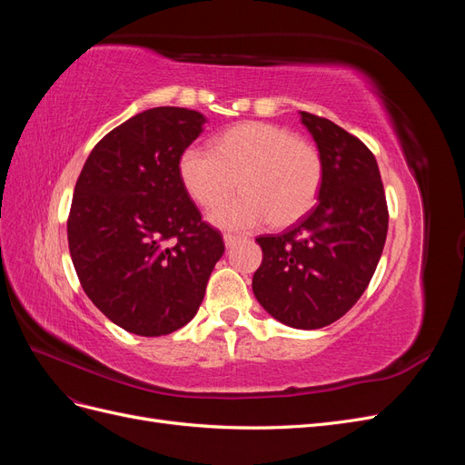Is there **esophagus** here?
Masks as SVG:
<instances>
[{
  "mask_svg": "<svg viewBox=\"0 0 465 465\" xmlns=\"http://www.w3.org/2000/svg\"><path fill=\"white\" fill-rule=\"evenodd\" d=\"M223 241H224V246H227V248H232L238 241H241V238L234 236V234H224V236H223Z\"/></svg>",
  "mask_w": 465,
  "mask_h": 465,
  "instance_id": "1",
  "label": "esophagus"
}]
</instances>
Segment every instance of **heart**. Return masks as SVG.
<instances>
[{
  "instance_id": "b5f03b06",
  "label": "heart",
  "mask_w": 465,
  "mask_h": 465,
  "mask_svg": "<svg viewBox=\"0 0 465 465\" xmlns=\"http://www.w3.org/2000/svg\"><path fill=\"white\" fill-rule=\"evenodd\" d=\"M182 186L200 205H215L235 187L243 193L209 211L217 229L244 232L270 221L289 227L316 203L323 178L314 145L270 122H242L223 132L213 149L192 145L180 154Z\"/></svg>"
}]
</instances>
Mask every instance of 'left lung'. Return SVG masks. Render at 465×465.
I'll use <instances>...</instances> for the list:
<instances>
[{
    "label": "left lung",
    "instance_id": "obj_1",
    "mask_svg": "<svg viewBox=\"0 0 465 465\" xmlns=\"http://www.w3.org/2000/svg\"><path fill=\"white\" fill-rule=\"evenodd\" d=\"M323 164L318 203L283 234L260 236L252 279L277 322L318 330L340 320L371 283L388 232V207L374 154L331 120L301 112Z\"/></svg>",
    "mask_w": 465,
    "mask_h": 465
}]
</instances>
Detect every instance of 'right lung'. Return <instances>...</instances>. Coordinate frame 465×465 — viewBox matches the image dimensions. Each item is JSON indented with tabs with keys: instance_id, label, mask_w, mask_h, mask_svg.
<instances>
[{
	"instance_id": "right-lung-1",
	"label": "right lung",
	"mask_w": 465,
	"mask_h": 465,
	"mask_svg": "<svg viewBox=\"0 0 465 465\" xmlns=\"http://www.w3.org/2000/svg\"><path fill=\"white\" fill-rule=\"evenodd\" d=\"M205 122L176 106L139 112L96 143L77 178L69 254L93 304L130 333L186 326L224 252L178 174Z\"/></svg>"
}]
</instances>
